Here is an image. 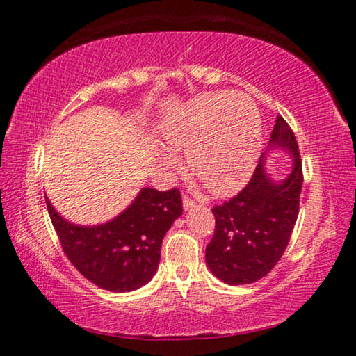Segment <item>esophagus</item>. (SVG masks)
<instances>
[{"label":"esophagus","mask_w":356,"mask_h":356,"mask_svg":"<svg viewBox=\"0 0 356 356\" xmlns=\"http://www.w3.org/2000/svg\"><path fill=\"white\" fill-rule=\"evenodd\" d=\"M196 206V202L190 200V197H184V210L186 212V210H191L193 207Z\"/></svg>","instance_id":"34e87169"}]
</instances>
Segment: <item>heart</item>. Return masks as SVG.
I'll list each match as a JSON object with an SVG mask.
<instances>
[{
  "label": "heart",
  "mask_w": 356,
  "mask_h": 356,
  "mask_svg": "<svg viewBox=\"0 0 356 356\" xmlns=\"http://www.w3.org/2000/svg\"><path fill=\"white\" fill-rule=\"evenodd\" d=\"M168 146L184 150L191 172L218 196L248 182L262 147L259 111L250 97L227 91L204 92L180 108L163 127ZM161 163L177 168L171 154Z\"/></svg>",
  "instance_id": "heart-1"
}]
</instances>
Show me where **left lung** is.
Instances as JSON below:
<instances>
[{
	"label": "left lung",
	"mask_w": 356,
	"mask_h": 356,
	"mask_svg": "<svg viewBox=\"0 0 356 356\" xmlns=\"http://www.w3.org/2000/svg\"><path fill=\"white\" fill-rule=\"evenodd\" d=\"M270 149H284L293 159L289 176L273 181L264 168ZM303 185L301 159L292 129L282 116L270 135L248 185L231 201L213 207L215 234L206 248V264L229 286L251 284L270 273L286 251L298 216Z\"/></svg>",
	"instance_id": "left-lung-1"
}]
</instances>
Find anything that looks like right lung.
Returning <instances> with one entry per match:
<instances>
[{"mask_svg":"<svg viewBox=\"0 0 356 356\" xmlns=\"http://www.w3.org/2000/svg\"><path fill=\"white\" fill-rule=\"evenodd\" d=\"M47 209L63 251L78 272L100 289L120 293L152 280L163 237L182 215V197L177 188H141L124 212L95 226L63 218L48 197Z\"/></svg>","mask_w":356,"mask_h":356,"instance_id":"1","label":"right lung"}]
</instances>
